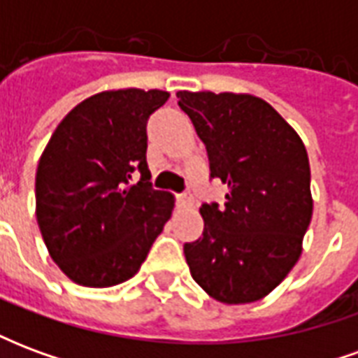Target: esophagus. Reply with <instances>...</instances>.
I'll list each match as a JSON object with an SVG mask.
<instances>
[{
    "label": "esophagus",
    "mask_w": 358,
    "mask_h": 358,
    "mask_svg": "<svg viewBox=\"0 0 358 358\" xmlns=\"http://www.w3.org/2000/svg\"><path fill=\"white\" fill-rule=\"evenodd\" d=\"M180 207H192L194 205V195L192 194H180L178 195Z\"/></svg>",
    "instance_id": "1"
}]
</instances>
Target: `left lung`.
Returning a JSON list of instances; mask_svg holds the SVG:
<instances>
[{"mask_svg":"<svg viewBox=\"0 0 358 358\" xmlns=\"http://www.w3.org/2000/svg\"><path fill=\"white\" fill-rule=\"evenodd\" d=\"M207 148L226 203H203V238L186 243L192 278L226 305L268 295L299 261L313 217L303 141L268 103L249 94L178 92Z\"/></svg>","mask_w":358,"mask_h":358,"instance_id":"8db88e82","label":"left lung"}]
</instances>
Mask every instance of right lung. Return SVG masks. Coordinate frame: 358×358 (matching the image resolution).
<instances>
[{"label": "right lung", "mask_w": 358, "mask_h": 358, "mask_svg": "<svg viewBox=\"0 0 358 358\" xmlns=\"http://www.w3.org/2000/svg\"><path fill=\"white\" fill-rule=\"evenodd\" d=\"M161 90H110L78 103L43 149L36 218L51 259L74 284L110 287L132 278L163 232L174 195L151 187L148 118ZM141 172V182L129 180Z\"/></svg>", "instance_id": "add662e5"}]
</instances>
